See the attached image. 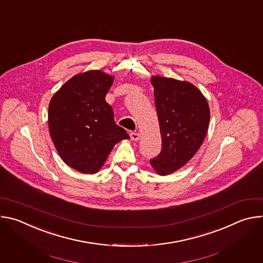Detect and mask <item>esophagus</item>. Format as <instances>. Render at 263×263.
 <instances>
[{
  "label": "esophagus",
  "mask_w": 263,
  "mask_h": 263,
  "mask_svg": "<svg viewBox=\"0 0 263 263\" xmlns=\"http://www.w3.org/2000/svg\"><path fill=\"white\" fill-rule=\"evenodd\" d=\"M130 137H131L132 140L136 141V140H138L140 138V134L137 133V132H132V133H130Z\"/></svg>",
  "instance_id": "1"
}]
</instances>
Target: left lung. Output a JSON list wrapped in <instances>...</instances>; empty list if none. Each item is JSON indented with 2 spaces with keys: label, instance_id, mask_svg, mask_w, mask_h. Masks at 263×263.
<instances>
[{
  "label": "left lung",
  "instance_id": "obj_1",
  "mask_svg": "<svg viewBox=\"0 0 263 263\" xmlns=\"http://www.w3.org/2000/svg\"><path fill=\"white\" fill-rule=\"evenodd\" d=\"M151 83L162 148L149 162L155 173L166 176L184 166L198 152L208 131L210 110L204 95L189 81L156 74Z\"/></svg>",
  "mask_w": 263,
  "mask_h": 263
}]
</instances>
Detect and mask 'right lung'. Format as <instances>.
Segmentation results:
<instances>
[{"instance_id":"add662e5","label":"right lung","mask_w":263,"mask_h":263,"mask_svg":"<svg viewBox=\"0 0 263 263\" xmlns=\"http://www.w3.org/2000/svg\"><path fill=\"white\" fill-rule=\"evenodd\" d=\"M115 76L91 69L74 74L52 97L49 130L61 159L83 174H95L114 146L130 136L115 122L105 97Z\"/></svg>"}]
</instances>
